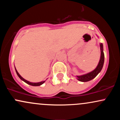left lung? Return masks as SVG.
Here are the masks:
<instances>
[{
    "label": "left lung",
    "mask_w": 120,
    "mask_h": 120,
    "mask_svg": "<svg viewBox=\"0 0 120 120\" xmlns=\"http://www.w3.org/2000/svg\"><path fill=\"white\" fill-rule=\"evenodd\" d=\"M97 37L98 36L97 35ZM100 57L99 61L98 64L96 66V67L95 69H94L93 71H90V72L87 73L82 74L80 75H76L77 79L78 81H81V82H88V81L92 80L94 79L96 75H98L100 71L102 69L103 65H104V52H103V43H100Z\"/></svg>",
    "instance_id": "8db88e82"
}]
</instances>
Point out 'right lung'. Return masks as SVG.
Segmentation results:
<instances>
[{
    "instance_id": "right-lung-1",
    "label": "right lung",
    "mask_w": 120,
    "mask_h": 120,
    "mask_svg": "<svg viewBox=\"0 0 120 120\" xmlns=\"http://www.w3.org/2000/svg\"><path fill=\"white\" fill-rule=\"evenodd\" d=\"M15 71H16V73H17V75H18V76H19V77L20 78L22 81H24V82H25V83H26L27 84H28V85H31V86H41V85H42L43 83H45V81H41V82H30V81H28L26 80V79H24V78H23L21 76V75L19 73V72H18L17 70H16V68H15Z\"/></svg>"
}]
</instances>
